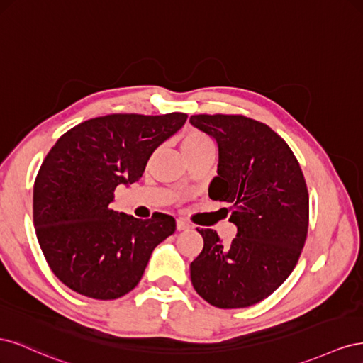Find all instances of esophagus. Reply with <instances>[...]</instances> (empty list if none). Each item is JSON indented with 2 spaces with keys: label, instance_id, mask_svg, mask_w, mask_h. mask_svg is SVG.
Here are the masks:
<instances>
[{
  "label": "esophagus",
  "instance_id": "esophagus-1",
  "mask_svg": "<svg viewBox=\"0 0 363 363\" xmlns=\"http://www.w3.org/2000/svg\"><path fill=\"white\" fill-rule=\"evenodd\" d=\"M175 224H177V230H188L192 227L188 221H184V219H177V223Z\"/></svg>",
  "mask_w": 363,
  "mask_h": 363
}]
</instances>
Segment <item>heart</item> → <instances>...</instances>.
<instances>
[{
  "mask_svg": "<svg viewBox=\"0 0 363 363\" xmlns=\"http://www.w3.org/2000/svg\"><path fill=\"white\" fill-rule=\"evenodd\" d=\"M180 147L186 157H192L204 151H211V142L200 130H188L180 138Z\"/></svg>",
  "mask_w": 363,
  "mask_h": 363,
  "instance_id": "b5f03b06",
  "label": "heart"
}]
</instances>
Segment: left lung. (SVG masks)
I'll return each instance as SVG.
<instances>
[{
    "mask_svg": "<svg viewBox=\"0 0 363 363\" xmlns=\"http://www.w3.org/2000/svg\"><path fill=\"white\" fill-rule=\"evenodd\" d=\"M191 124L216 140L218 175L208 196L232 204L238 228L223 245L212 228H196L203 251L191 263L200 296L219 309L265 300L289 277L309 227V194L292 150L267 124L242 115H194Z\"/></svg>",
    "mask_w": 363,
    "mask_h": 363,
    "instance_id": "1",
    "label": "left lung"
}]
</instances>
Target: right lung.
I'll return each mask as SVG.
<instances>
[{
    "instance_id": "add662e5",
    "label": "right lung",
    "mask_w": 363,
    "mask_h": 363,
    "mask_svg": "<svg viewBox=\"0 0 363 363\" xmlns=\"http://www.w3.org/2000/svg\"><path fill=\"white\" fill-rule=\"evenodd\" d=\"M188 115L115 113L72 127L50 150L33 188V223L56 277L95 300H115L142 279L152 250L175 232L156 212L138 219L111 208L119 184L138 182L162 142Z\"/></svg>"
}]
</instances>
